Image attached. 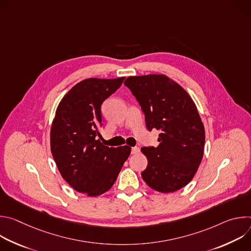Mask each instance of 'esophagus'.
<instances>
[{
    "mask_svg": "<svg viewBox=\"0 0 251 251\" xmlns=\"http://www.w3.org/2000/svg\"><path fill=\"white\" fill-rule=\"evenodd\" d=\"M139 152H140V149H139L138 147H133V148H131V154L136 155V154H138Z\"/></svg>",
    "mask_w": 251,
    "mask_h": 251,
    "instance_id": "obj_1",
    "label": "esophagus"
}]
</instances>
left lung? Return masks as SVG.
Instances as JSON below:
<instances>
[{"mask_svg":"<svg viewBox=\"0 0 251 251\" xmlns=\"http://www.w3.org/2000/svg\"><path fill=\"white\" fill-rule=\"evenodd\" d=\"M145 115L149 131L157 129L159 145L143 147L148 159L141 176L155 191L172 193L187 186L203 156L204 128L188 92L162 75L130 76L125 82Z\"/></svg>","mask_w":251,"mask_h":251,"instance_id":"8db88e82","label":"left lung"}]
</instances>
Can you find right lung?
<instances>
[{
    "label": "right lung",
    "mask_w": 251,
    "mask_h": 251,
    "mask_svg": "<svg viewBox=\"0 0 251 251\" xmlns=\"http://www.w3.org/2000/svg\"><path fill=\"white\" fill-rule=\"evenodd\" d=\"M88 78L62 98L50 130V149L62 177L75 191L96 197L108 191L128 159L131 148H113L100 142L101 105L123 83Z\"/></svg>",
    "instance_id": "1"
}]
</instances>
